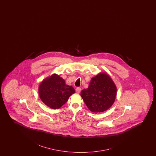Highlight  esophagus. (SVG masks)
Masks as SVG:
<instances>
[{
  "label": "esophagus",
  "instance_id": "obj_1",
  "mask_svg": "<svg viewBox=\"0 0 156 156\" xmlns=\"http://www.w3.org/2000/svg\"><path fill=\"white\" fill-rule=\"evenodd\" d=\"M76 91L77 93H79L80 92V91H81V88L80 87L76 88Z\"/></svg>",
  "mask_w": 156,
  "mask_h": 156
}]
</instances>
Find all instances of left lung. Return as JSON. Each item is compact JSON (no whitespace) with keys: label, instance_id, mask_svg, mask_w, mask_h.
<instances>
[{"label":"left lung","instance_id":"obj_1","mask_svg":"<svg viewBox=\"0 0 156 156\" xmlns=\"http://www.w3.org/2000/svg\"><path fill=\"white\" fill-rule=\"evenodd\" d=\"M117 94V88L107 73H100L92 78L87 89L81 95L90 111L94 113L106 111L113 105Z\"/></svg>","mask_w":156,"mask_h":156}]
</instances>
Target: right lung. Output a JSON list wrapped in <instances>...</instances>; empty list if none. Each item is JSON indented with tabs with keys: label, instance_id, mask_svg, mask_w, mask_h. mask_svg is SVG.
<instances>
[{
	"label": "right lung",
	"instance_id": "add662e5",
	"mask_svg": "<svg viewBox=\"0 0 156 156\" xmlns=\"http://www.w3.org/2000/svg\"><path fill=\"white\" fill-rule=\"evenodd\" d=\"M39 95L41 100L51 109H59L75 93L71 86L66 84L64 79L56 74L43 80L39 86Z\"/></svg>",
	"mask_w": 156,
	"mask_h": 156
}]
</instances>
